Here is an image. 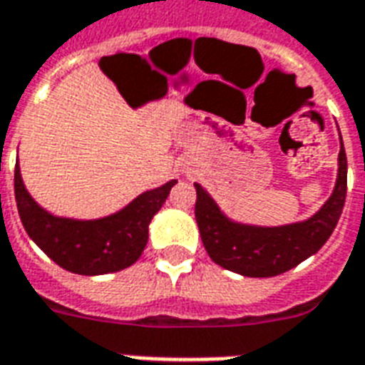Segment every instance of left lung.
Wrapping results in <instances>:
<instances>
[{
	"label": "left lung",
	"mask_w": 365,
	"mask_h": 365,
	"mask_svg": "<svg viewBox=\"0 0 365 365\" xmlns=\"http://www.w3.org/2000/svg\"><path fill=\"white\" fill-rule=\"evenodd\" d=\"M194 186L200 237L213 262L245 277H275L316 254L335 231L346 198V153L341 148L339 179L331 198L304 223L271 229L232 223L202 186Z\"/></svg>",
	"instance_id": "left-lung-1"
}]
</instances>
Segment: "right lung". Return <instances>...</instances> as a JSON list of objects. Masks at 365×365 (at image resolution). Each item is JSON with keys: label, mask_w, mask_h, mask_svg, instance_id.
Segmentation results:
<instances>
[{"label": "right lung", "mask_w": 365, "mask_h": 365, "mask_svg": "<svg viewBox=\"0 0 365 365\" xmlns=\"http://www.w3.org/2000/svg\"><path fill=\"white\" fill-rule=\"evenodd\" d=\"M177 180L140 194L109 217L73 221L49 215L30 198L15 165L16 210L29 237L59 267L78 275H103L133 265L148 242V225L167 200Z\"/></svg>", "instance_id": "1"}]
</instances>
